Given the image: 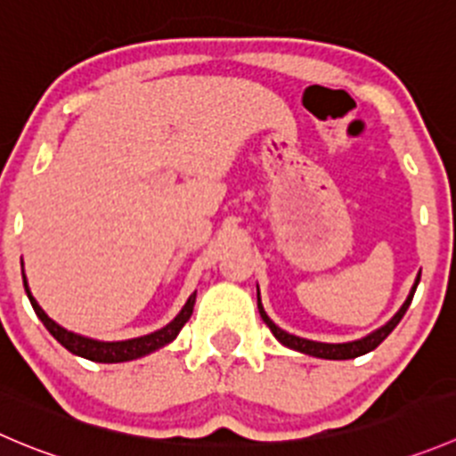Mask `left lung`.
<instances>
[{
	"label": "left lung",
	"instance_id": "left-lung-1",
	"mask_svg": "<svg viewBox=\"0 0 456 456\" xmlns=\"http://www.w3.org/2000/svg\"><path fill=\"white\" fill-rule=\"evenodd\" d=\"M419 281H421V273H417V278H414V285H412V289H410L405 303L401 305L399 312H396L395 316L386 322V325H381L379 330L370 331V334L363 336V338L347 340V343H322V340H309V338H303V336H296V334H289V331L281 330V327H278L276 322L267 316V312H265L263 303H260V289H258V312H260V318L265 321V325H267L269 330H272V334L276 336L278 343H282V346L289 347V350H296V352H300V354H307V356H316V359L347 361V359H356V356H363V354H368V352L377 350L383 340L390 336V331L399 325L401 318H403V314L408 312L410 303H412L414 291H417Z\"/></svg>",
	"mask_w": 456,
	"mask_h": 456
}]
</instances>
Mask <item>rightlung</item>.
Listing matches in <instances>:
<instances>
[{"instance_id": "obj_1", "label": "right lung", "mask_w": 456, "mask_h": 456, "mask_svg": "<svg viewBox=\"0 0 456 456\" xmlns=\"http://www.w3.org/2000/svg\"><path fill=\"white\" fill-rule=\"evenodd\" d=\"M21 278H24L26 296H28L35 314H37L39 321L44 322V327L51 331L53 338H55L60 346H64L70 354L82 356V359H88V361H95V363H125V361L140 359V356H147L151 354V352L160 350V347L169 346L171 340L180 334L184 322L191 318L193 305H196V291H193V294L187 298V303H184V307L178 312V316H175L171 322H167L165 327H160V330L151 331V334L138 336V338L97 340V338H91V336H84V334H77V331L66 330V327H61L60 322L53 321V318L39 307L35 296L30 294L28 281H26L24 260H21Z\"/></svg>"}]
</instances>
